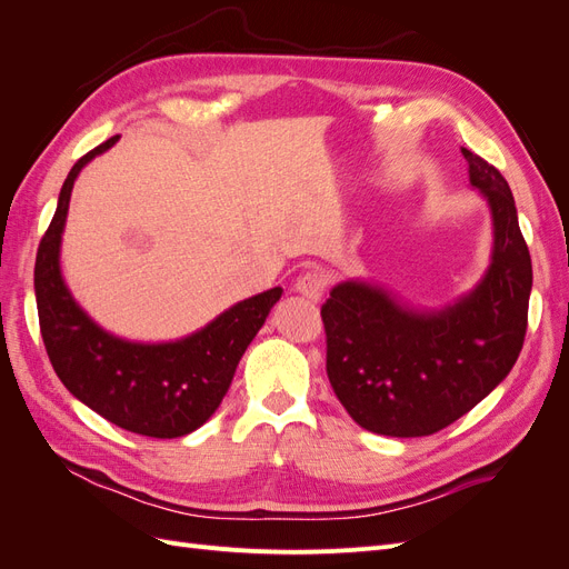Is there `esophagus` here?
Instances as JSON below:
<instances>
[{
  "label": "esophagus",
  "mask_w": 569,
  "mask_h": 569,
  "mask_svg": "<svg viewBox=\"0 0 569 569\" xmlns=\"http://www.w3.org/2000/svg\"><path fill=\"white\" fill-rule=\"evenodd\" d=\"M295 287H297L301 297L311 299V301H320L322 295H325V289H327V278L318 270H308V272L299 274V280H297Z\"/></svg>",
  "instance_id": "esophagus-1"
}]
</instances>
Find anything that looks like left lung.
I'll return each instance as SVG.
<instances>
[{"instance_id":"1","label":"left lung","mask_w":569,"mask_h":569,"mask_svg":"<svg viewBox=\"0 0 569 569\" xmlns=\"http://www.w3.org/2000/svg\"><path fill=\"white\" fill-rule=\"evenodd\" d=\"M470 182L493 216L491 266L475 291L443 311H412L366 282H343L320 308L327 377L368 432L427 437L472 410L518 360L531 258L501 170L462 149Z\"/></svg>"}]
</instances>
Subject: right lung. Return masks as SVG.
<instances>
[{
  "instance_id": "1",
  "label": "right lung",
  "mask_w": 569,
  "mask_h": 569,
  "mask_svg": "<svg viewBox=\"0 0 569 569\" xmlns=\"http://www.w3.org/2000/svg\"><path fill=\"white\" fill-rule=\"evenodd\" d=\"M116 140L118 134L78 159L61 187L57 213L36 258L40 332L51 368L76 399L128 432L176 439L213 416L230 389L239 358L282 289L272 287L239 301L201 332L170 343H132L97 327L61 280L59 247L78 173Z\"/></svg>"
}]
</instances>
